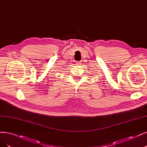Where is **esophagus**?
I'll list each match as a JSON object with an SVG mask.
<instances>
[{"label": "esophagus", "mask_w": 147, "mask_h": 147, "mask_svg": "<svg viewBox=\"0 0 147 147\" xmlns=\"http://www.w3.org/2000/svg\"><path fill=\"white\" fill-rule=\"evenodd\" d=\"M82 63H81V62L80 61H77L76 62V65H81Z\"/></svg>", "instance_id": "34e87169"}]
</instances>
